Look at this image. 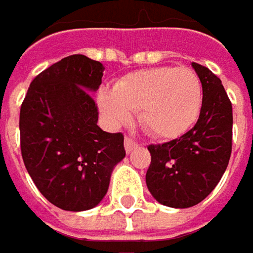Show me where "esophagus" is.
I'll list each match as a JSON object with an SVG mask.
<instances>
[{
  "mask_svg": "<svg viewBox=\"0 0 253 253\" xmlns=\"http://www.w3.org/2000/svg\"><path fill=\"white\" fill-rule=\"evenodd\" d=\"M124 145H125V151L128 154L132 153L134 150H136V148L139 147V144H138L136 141H134L132 138H129V136L125 138V144H124Z\"/></svg>",
  "mask_w": 253,
  "mask_h": 253,
  "instance_id": "esophagus-1",
  "label": "esophagus"
}]
</instances>
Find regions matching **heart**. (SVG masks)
<instances>
[{"label": "heart", "mask_w": 253, "mask_h": 253, "mask_svg": "<svg viewBox=\"0 0 253 253\" xmlns=\"http://www.w3.org/2000/svg\"><path fill=\"white\" fill-rule=\"evenodd\" d=\"M203 87L189 67H153L136 70L115 87H102L100 112L111 125H122L138 111L142 128L155 138L172 139L186 134L202 111Z\"/></svg>", "instance_id": "obj_1"}]
</instances>
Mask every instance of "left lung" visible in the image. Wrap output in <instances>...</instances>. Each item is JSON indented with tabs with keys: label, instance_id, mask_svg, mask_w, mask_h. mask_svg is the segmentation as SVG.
<instances>
[{
	"label": "left lung",
	"instance_id": "left-lung-1",
	"mask_svg": "<svg viewBox=\"0 0 253 253\" xmlns=\"http://www.w3.org/2000/svg\"><path fill=\"white\" fill-rule=\"evenodd\" d=\"M191 66L203 87L196 125L180 138L148 147L147 187L158 203L175 209L205 200L220 181L232 153V103L222 81L202 64Z\"/></svg>",
	"mask_w": 253,
	"mask_h": 253
}]
</instances>
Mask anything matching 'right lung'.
Returning a JSON list of instances; mask_svg holds the SVG:
<instances>
[{"label": "right lung", "instance_id": "1", "mask_svg": "<svg viewBox=\"0 0 253 253\" xmlns=\"http://www.w3.org/2000/svg\"><path fill=\"white\" fill-rule=\"evenodd\" d=\"M105 67L83 54L51 64L34 78L20 111L21 155L45 199L69 211L98 206L125 157L124 135L98 126L92 93Z\"/></svg>", "mask_w": 253, "mask_h": 253}]
</instances>
